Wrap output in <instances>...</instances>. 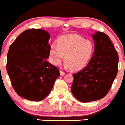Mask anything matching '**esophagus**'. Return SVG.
<instances>
[{
  "label": "esophagus",
  "mask_w": 125,
  "mask_h": 125,
  "mask_svg": "<svg viewBox=\"0 0 125 125\" xmlns=\"http://www.w3.org/2000/svg\"><path fill=\"white\" fill-rule=\"evenodd\" d=\"M60 75H61V76H64V75H65V73L63 72V71H60Z\"/></svg>",
  "instance_id": "esophagus-1"
}]
</instances>
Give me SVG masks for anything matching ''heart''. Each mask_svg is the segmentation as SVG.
Instances as JSON below:
<instances>
[{"label":"heart","mask_w":125,"mask_h":125,"mask_svg":"<svg viewBox=\"0 0 125 125\" xmlns=\"http://www.w3.org/2000/svg\"><path fill=\"white\" fill-rule=\"evenodd\" d=\"M93 50L91 42L85 40L81 36L76 34L63 36L58 40L57 45H51V61L53 65L58 66L65 55V67L76 71L87 64Z\"/></svg>","instance_id":"1"}]
</instances>
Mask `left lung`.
<instances>
[{
    "mask_svg": "<svg viewBox=\"0 0 125 125\" xmlns=\"http://www.w3.org/2000/svg\"><path fill=\"white\" fill-rule=\"evenodd\" d=\"M95 50L88 65L73 74L71 90L82 103L96 101L109 91L118 72V55L109 37L103 32L92 35Z\"/></svg>",
    "mask_w": 125,
    "mask_h": 125,
    "instance_id": "left-lung-1",
    "label": "left lung"
}]
</instances>
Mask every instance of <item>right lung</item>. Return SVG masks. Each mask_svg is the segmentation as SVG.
Wrapping results in <instances>:
<instances>
[{"label": "right lung", "instance_id": "1", "mask_svg": "<svg viewBox=\"0 0 125 125\" xmlns=\"http://www.w3.org/2000/svg\"><path fill=\"white\" fill-rule=\"evenodd\" d=\"M50 35L31 29L21 33L10 45L7 71L16 93L33 101L44 100L60 76L57 68L48 62Z\"/></svg>", "mask_w": 125, "mask_h": 125}]
</instances>
